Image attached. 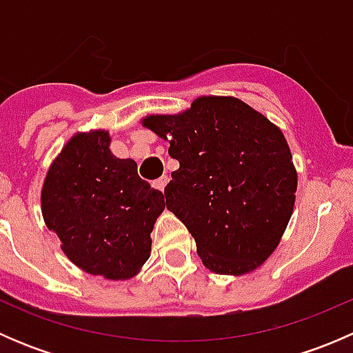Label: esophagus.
Instances as JSON below:
<instances>
[{"instance_id": "1", "label": "esophagus", "mask_w": 353, "mask_h": 353, "mask_svg": "<svg viewBox=\"0 0 353 353\" xmlns=\"http://www.w3.org/2000/svg\"><path fill=\"white\" fill-rule=\"evenodd\" d=\"M167 183H169V177H167V176H162V177H160V179H157V181H155V183H154V188H155V190H159V191H163V190H165Z\"/></svg>"}]
</instances>
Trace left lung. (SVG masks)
<instances>
[{"label":"left lung","mask_w":353,"mask_h":353,"mask_svg":"<svg viewBox=\"0 0 353 353\" xmlns=\"http://www.w3.org/2000/svg\"><path fill=\"white\" fill-rule=\"evenodd\" d=\"M141 123L169 141L179 162L163 194L196 241L203 265L244 275L265 263L285 232L297 191L280 128L236 97H199L184 112Z\"/></svg>","instance_id":"left-lung-1"}]
</instances>
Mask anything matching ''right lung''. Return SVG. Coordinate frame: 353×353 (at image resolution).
<instances>
[{"instance_id":"add662e5","label":"right lung","mask_w":353,"mask_h":353,"mask_svg":"<svg viewBox=\"0 0 353 353\" xmlns=\"http://www.w3.org/2000/svg\"><path fill=\"white\" fill-rule=\"evenodd\" d=\"M108 131L78 133L51 163L42 186V216L78 268L128 280L150 258L162 191L138 176L137 162L117 159Z\"/></svg>"}]
</instances>
